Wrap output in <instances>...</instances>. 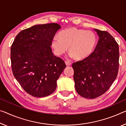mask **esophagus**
<instances>
[{"mask_svg": "<svg viewBox=\"0 0 126 126\" xmlns=\"http://www.w3.org/2000/svg\"><path fill=\"white\" fill-rule=\"evenodd\" d=\"M65 63H66V65L67 66H70L71 65V63H70V62L69 61H65Z\"/></svg>", "mask_w": 126, "mask_h": 126, "instance_id": "obj_1", "label": "esophagus"}]
</instances>
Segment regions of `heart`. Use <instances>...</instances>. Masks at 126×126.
Masks as SVG:
<instances>
[{
    "instance_id": "obj_1",
    "label": "heart",
    "mask_w": 126,
    "mask_h": 126,
    "mask_svg": "<svg viewBox=\"0 0 126 126\" xmlns=\"http://www.w3.org/2000/svg\"><path fill=\"white\" fill-rule=\"evenodd\" d=\"M59 38L52 41V47L57 56L65 53L69 47V53L74 59L83 60L94 51L97 38L94 32L72 28L62 31Z\"/></svg>"
}]
</instances>
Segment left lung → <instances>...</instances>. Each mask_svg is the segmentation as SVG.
Here are the masks:
<instances>
[{"mask_svg": "<svg viewBox=\"0 0 126 126\" xmlns=\"http://www.w3.org/2000/svg\"><path fill=\"white\" fill-rule=\"evenodd\" d=\"M99 39L94 51L86 59L72 64L75 88L84 98H95L107 91L118 73V44L106 31L94 29Z\"/></svg>", "mask_w": 126, "mask_h": 126, "instance_id": "left-lung-1", "label": "left lung"}]
</instances>
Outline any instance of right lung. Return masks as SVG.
<instances>
[{
    "label": "right lung",
    "instance_id": "obj_1",
    "mask_svg": "<svg viewBox=\"0 0 126 126\" xmlns=\"http://www.w3.org/2000/svg\"><path fill=\"white\" fill-rule=\"evenodd\" d=\"M60 28L56 23L34 25L19 32L11 46L13 75L25 91L34 97L52 94L66 67L65 62L54 56L51 48Z\"/></svg>",
    "mask_w": 126,
    "mask_h": 126
}]
</instances>
